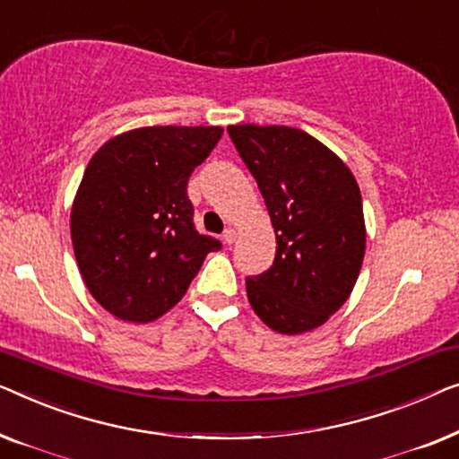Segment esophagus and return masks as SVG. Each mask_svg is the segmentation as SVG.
<instances>
[{
  "label": "esophagus",
  "instance_id": "1",
  "mask_svg": "<svg viewBox=\"0 0 459 459\" xmlns=\"http://www.w3.org/2000/svg\"><path fill=\"white\" fill-rule=\"evenodd\" d=\"M222 238H224V243H235V238H237V232H235V229H227L222 232Z\"/></svg>",
  "mask_w": 459,
  "mask_h": 459
}]
</instances>
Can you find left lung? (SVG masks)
I'll return each instance as SVG.
<instances>
[{
  "instance_id": "1",
  "label": "left lung",
  "mask_w": 459,
  "mask_h": 459,
  "mask_svg": "<svg viewBox=\"0 0 459 459\" xmlns=\"http://www.w3.org/2000/svg\"><path fill=\"white\" fill-rule=\"evenodd\" d=\"M276 235L266 273L247 276L255 314L274 331L318 328L356 285L366 249L359 186L334 153L293 126H229Z\"/></svg>"
}]
</instances>
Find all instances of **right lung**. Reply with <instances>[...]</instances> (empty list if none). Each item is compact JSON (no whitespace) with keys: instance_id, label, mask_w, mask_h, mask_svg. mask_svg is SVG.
I'll return each instance as SVG.
<instances>
[{"instance_id":"1","label":"right lung","mask_w":459,"mask_h":459,"mask_svg":"<svg viewBox=\"0 0 459 459\" xmlns=\"http://www.w3.org/2000/svg\"><path fill=\"white\" fill-rule=\"evenodd\" d=\"M221 137V126L134 128L89 162L70 232L89 293L116 318H160L183 299L204 257L222 247L195 229L186 195L191 172Z\"/></svg>"}]
</instances>
